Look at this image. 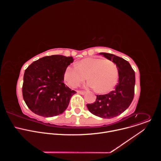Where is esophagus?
I'll return each mask as SVG.
<instances>
[{"instance_id": "1", "label": "esophagus", "mask_w": 161, "mask_h": 161, "mask_svg": "<svg viewBox=\"0 0 161 161\" xmlns=\"http://www.w3.org/2000/svg\"><path fill=\"white\" fill-rule=\"evenodd\" d=\"M77 93L80 94L81 95H85L86 94L85 91H77Z\"/></svg>"}]
</instances>
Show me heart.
Masks as SVG:
<instances>
[{"instance_id": "obj_1", "label": "heart", "mask_w": 161, "mask_h": 161, "mask_svg": "<svg viewBox=\"0 0 161 161\" xmlns=\"http://www.w3.org/2000/svg\"><path fill=\"white\" fill-rule=\"evenodd\" d=\"M86 78V87L96 88L99 93L110 91L116 85L119 71L115 63L100 58H86L78 62L76 66L69 65L64 72V79L73 88L78 86Z\"/></svg>"}]
</instances>
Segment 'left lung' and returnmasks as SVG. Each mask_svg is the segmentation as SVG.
Masks as SVG:
<instances>
[{
	"instance_id": "left-lung-1",
	"label": "left lung",
	"mask_w": 161,
	"mask_h": 161,
	"mask_svg": "<svg viewBox=\"0 0 161 161\" xmlns=\"http://www.w3.org/2000/svg\"><path fill=\"white\" fill-rule=\"evenodd\" d=\"M112 60L117 66L119 82L115 88L108 94L97 95L94 103L88 104V109L94 115L103 119L119 116L131 104L134 94L135 73L130 64L124 58L111 53H99Z\"/></svg>"
}]
</instances>
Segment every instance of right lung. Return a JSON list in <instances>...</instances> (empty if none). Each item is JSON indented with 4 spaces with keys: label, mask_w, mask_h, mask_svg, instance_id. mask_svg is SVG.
Masks as SVG:
<instances>
[{
    "label": "right lung",
    "mask_w": 161,
    "mask_h": 161,
    "mask_svg": "<svg viewBox=\"0 0 161 161\" xmlns=\"http://www.w3.org/2000/svg\"><path fill=\"white\" fill-rule=\"evenodd\" d=\"M73 57L55 55L32 63L25 71L22 93L29 108L35 114L52 117L63 113L76 91L64 83L66 67Z\"/></svg>",
    "instance_id": "add662e5"
}]
</instances>
